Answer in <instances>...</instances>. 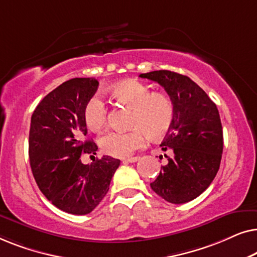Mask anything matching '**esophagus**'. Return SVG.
Instances as JSON below:
<instances>
[{
    "instance_id": "esophagus-1",
    "label": "esophagus",
    "mask_w": 257,
    "mask_h": 257,
    "mask_svg": "<svg viewBox=\"0 0 257 257\" xmlns=\"http://www.w3.org/2000/svg\"><path fill=\"white\" fill-rule=\"evenodd\" d=\"M140 159L139 157H133V158H128V159H124L122 160V163L124 164H127V163H137V161H138Z\"/></svg>"
}]
</instances>
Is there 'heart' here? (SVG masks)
I'll return each mask as SVG.
<instances>
[{
    "label": "heart",
    "instance_id": "b5f03b06",
    "mask_svg": "<svg viewBox=\"0 0 257 257\" xmlns=\"http://www.w3.org/2000/svg\"><path fill=\"white\" fill-rule=\"evenodd\" d=\"M115 103L131 111L127 132H108L99 139L105 154L127 158L145 144L146 135L151 139L164 137L170 131L174 119V106L167 94L152 92L150 86L136 79L115 84L108 90ZM84 121L90 131L97 132L106 122L107 108L98 97L86 101L83 112Z\"/></svg>",
    "mask_w": 257,
    "mask_h": 257
}]
</instances>
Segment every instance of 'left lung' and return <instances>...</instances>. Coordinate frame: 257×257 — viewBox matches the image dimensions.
Returning a JSON list of instances; mask_svg holds the SVG:
<instances>
[{
  "instance_id": "obj_1",
  "label": "left lung",
  "mask_w": 257,
  "mask_h": 257,
  "mask_svg": "<svg viewBox=\"0 0 257 257\" xmlns=\"http://www.w3.org/2000/svg\"><path fill=\"white\" fill-rule=\"evenodd\" d=\"M139 77L164 87L174 106V119L161 143L171 151L151 188L171 203H185L205 192L219 171L223 150L222 125L216 105L187 76L159 70Z\"/></svg>"
}]
</instances>
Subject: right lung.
<instances>
[{"instance_id": "obj_1", "label": "right lung", "mask_w": 257, "mask_h": 257, "mask_svg": "<svg viewBox=\"0 0 257 257\" xmlns=\"http://www.w3.org/2000/svg\"><path fill=\"white\" fill-rule=\"evenodd\" d=\"M94 78H72L48 93L31 115L29 159L34 178L49 201L63 212L85 215L106 195L120 160L108 156L89 165L83 153L96 154L83 112L97 91ZM93 157V156H92Z\"/></svg>"}]
</instances>
